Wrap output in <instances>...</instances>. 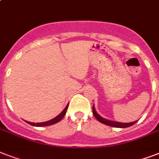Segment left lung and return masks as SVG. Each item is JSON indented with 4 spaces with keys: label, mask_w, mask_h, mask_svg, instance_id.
I'll return each instance as SVG.
<instances>
[{
    "label": "left lung",
    "mask_w": 159,
    "mask_h": 159,
    "mask_svg": "<svg viewBox=\"0 0 159 159\" xmlns=\"http://www.w3.org/2000/svg\"><path fill=\"white\" fill-rule=\"evenodd\" d=\"M92 112H93V115L96 117L97 120L101 122L102 124H105L106 125L112 126V127H116V128H127V127H129V126H132L133 125L137 122L138 120L134 121V122H130V123H120V122H116V121H112L109 120H106V119L103 118L101 116H99L97 112L95 110V106H92Z\"/></svg>",
    "instance_id": "obj_1"
}]
</instances>
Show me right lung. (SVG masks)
Here are the masks:
<instances>
[{
    "label": "right lung",
    "instance_id": "add662e5",
    "mask_svg": "<svg viewBox=\"0 0 159 159\" xmlns=\"http://www.w3.org/2000/svg\"><path fill=\"white\" fill-rule=\"evenodd\" d=\"M67 107H68V104L67 105V106L65 107L64 110H63L58 116H56L55 118L50 120L46 121V122H42V123H32V122H28V121H26V122L28 124H30V125H31L36 126V127H43V126L51 125H53V124H56L57 123V122H59V121L64 117V116L66 115V111H67Z\"/></svg>",
    "mask_w": 159,
    "mask_h": 159
}]
</instances>
